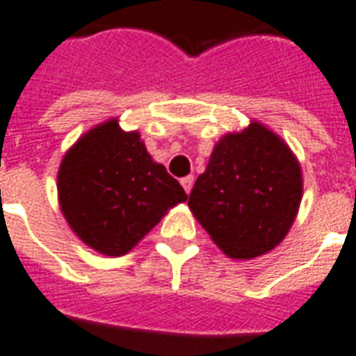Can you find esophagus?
I'll return each instance as SVG.
<instances>
[{
    "instance_id": "esophagus-1",
    "label": "esophagus",
    "mask_w": 356,
    "mask_h": 356,
    "mask_svg": "<svg viewBox=\"0 0 356 356\" xmlns=\"http://www.w3.org/2000/svg\"><path fill=\"white\" fill-rule=\"evenodd\" d=\"M181 184H183L184 192H186V194H190V190H192V186H194V177L181 179Z\"/></svg>"
}]
</instances>
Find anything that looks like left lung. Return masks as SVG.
Returning a JSON list of instances; mask_svg holds the SVG:
<instances>
[{
	"mask_svg": "<svg viewBox=\"0 0 356 356\" xmlns=\"http://www.w3.org/2000/svg\"><path fill=\"white\" fill-rule=\"evenodd\" d=\"M300 197L297 159L275 132L252 123L218 142L188 207L227 256L250 259L280 244Z\"/></svg>",
	"mask_w": 356,
	"mask_h": 356,
	"instance_id": "8db88e82",
	"label": "left lung"
}]
</instances>
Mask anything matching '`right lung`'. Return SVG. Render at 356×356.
<instances>
[{
	"label": "right lung",
	"mask_w": 356,
	"mask_h": 356,
	"mask_svg": "<svg viewBox=\"0 0 356 356\" xmlns=\"http://www.w3.org/2000/svg\"><path fill=\"white\" fill-rule=\"evenodd\" d=\"M61 211L72 232L106 256H123L166 211L188 196L149 156L138 132L115 119L89 130L65 154L58 175Z\"/></svg>",
	"instance_id": "1"
}]
</instances>
